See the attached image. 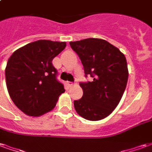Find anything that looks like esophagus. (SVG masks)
Wrapping results in <instances>:
<instances>
[{
  "mask_svg": "<svg viewBox=\"0 0 152 152\" xmlns=\"http://www.w3.org/2000/svg\"><path fill=\"white\" fill-rule=\"evenodd\" d=\"M66 85L68 86H72L73 85H74V83L71 82V81H67V82H66Z\"/></svg>",
  "mask_w": 152,
  "mask_h": 152,
  "instance_id": "esophagus-1",
  "label": "esophagus"
}]
</instances>
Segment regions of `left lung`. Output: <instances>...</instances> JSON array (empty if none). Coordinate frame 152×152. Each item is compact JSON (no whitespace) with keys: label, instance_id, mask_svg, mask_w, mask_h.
Here are the masks:
<instances>
[{"label":"left lung","instance_id":"left-lung-1","mask_svg":"<svg viewBox=\"0 0 152 152\" xmlns=\"http://www.w3.org/2000/svg\"><path fill=\"white\" fill-rule=\"evenodd\" d=\"M84 66L86 76L92 81L80 83L82 98L74 101L76 112L89 121H100L108 116L123 96L129 76L124 53L107 40L88 38L71 41Z\"/></svg>","mask_w":152,"mask_h":152}]
</instances>
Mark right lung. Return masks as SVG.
<instances>
[{
  "instance_id": "1",
  "label": "right lung",
  "mask_w": 152,
  "mask_h": 152,
  "mask_svg": "<svg viewBox=\"0 0 152 152\" xmlns=\"http://www.w3.org/2000/svg\"><path fill=\"white\" fill-rule=\"evenodd\" d=\"M66 42L40 40L15 50L5 67L9 94L16 107L30 116H40L54 108L65 89L57 80L53 58Z\"/></svg>"
}]
</instances>
